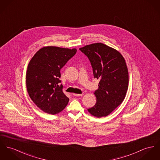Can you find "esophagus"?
I'll return each mask as SVG.
<instances>
[{
  "label": "esophagus",
  "instance_id": "1",
  "mask_svg": "<svg viewBox=\"0 0 160 160\" xmlns=\"http://www.w3.org/2000/svg\"><path fill=\"white\" fill-rule=\"evenodd\" d=\"M73 95L74 96H76V97H80V96H83V94H73Z\"/></svg>",
  "mask_w": 160,
  "mask_h": 160
}]
</instances>
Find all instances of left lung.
<instances>
[{"mask_svg":"<svg viewBox=\"0 0 160 160\" xmlns=\"http://www.w3.org/2000/svg\"><path fill=\"white\" fill-rule=\"evenodd\" d=\"M91 62L94 78L99 80L94 94L96 105L88 112L97 118L105 117L125 98L128 87V72L122 54L110 46L97 42L80 48Z\"/></svg>","mask_w":160,"mask_h":160,"instance_id":"left-lung-1","label":"left lung"}]
</instances>
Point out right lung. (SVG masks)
<instances>
[{"instance_id": "1", "label": "right lung", "mask_w": 160, "mask_h": 160, "mask_svg": "<svg viewBox=\"0 0 160 160\" xmlns=\"http://www.w3.org/2000/svg\"><path fill=\"white\" fill-rule=\"evenodd\" d=\"M77 52L76 49L46 46L29 62L26 86L32 100L44 112L55 114L63 110L69 98L62 92L60 70Z\"/></svg>"}]
</instances>
